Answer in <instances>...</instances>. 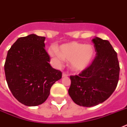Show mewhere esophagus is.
Here are the masks:
<instances>
[{
  "label": "esophagus",
  "mask_w": 127,
  "mask_h": 127,
  "mask_svg": "<svg viewBox=\"0 0 127 127\" xmlns=\"http://www.w3.org/2000/svg\"><path fill=\"white\" fill-rule=\"evenodd\" d=\"M68 75H67L66 73H65L64 72H63V74H62V77H67V76H68Z\"/></svg>",
  "instance_id": "esophagus-1"
}]
</instances>
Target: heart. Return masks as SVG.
<instances>
[{"label":"heart","instance_id":"heart-1","mask_svg":"<svg viewBox=\"0 0 127 127\" xmlns=\"http://www.w3.org/2000/svg\"><path fill=\"white\" fill-rule=\"evenodd\" d=\"M48 53L51 57L59 61H70V67L75 72H82L92 63L95 56V48L90 44L70 42L60 45L57 51L50 48Z\"/></svg>","mask_w":127,"mask_h":127}]
</instances>
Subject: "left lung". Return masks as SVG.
Instances as JSON below:
<instances>
[{"label": "left lung", "mask_w": 127, "mask_h": 127, "mask_svg": "<svg viewBox=\"0 0 127 127\" xmlns=\"http://www.w3.org/2000/svg\"><path fill=\"white\" fill-rule=\"evenodd\" d=\"M95 59L86 70L79 75L70 76L71 86L68 94L80 106H95L112 94L117 86L120 65L117 53L109 41L95 37Z\"/></svg>", "instance_id": "left-lung-1"}]
</instances>
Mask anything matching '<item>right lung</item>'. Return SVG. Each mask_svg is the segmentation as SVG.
<instances>
[{"label": "right lung", "mask_w": 127, "mask_h": 127, "mask_svg": "<svg viewBox=\"0 0 127 127\" xmlns=\"http://www.w3.org/2000/svg\"><path fill=\"white\" fill-rule=\"evenodd\" d=\"M45 40L34 34L19 37L7 52L4 64L7 85L15 98L27 106L45 102L52 86L62 77L48 63Z\"/></svg>", "instance_id": "obj_1"}]
</instances>
